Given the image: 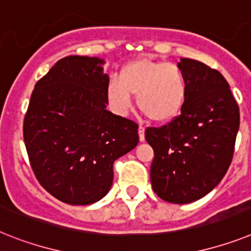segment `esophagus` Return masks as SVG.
Wrapping results in <instances>:
<instances>
[{"label": "esophagus", "instance_id": "1", "mask_svg": "<svg viewBox=\"0 0 251 251\" xmlns=\"http://www.w3.org/2000/svg\"><path fill=\"white\" fill-rule=\"evenodd\" d=\"M138 136H140V141L142 142V141H145V128L144 126H138Z\"/></svg>", "mask_w": 251, "mask_h": 251}]
</instances>
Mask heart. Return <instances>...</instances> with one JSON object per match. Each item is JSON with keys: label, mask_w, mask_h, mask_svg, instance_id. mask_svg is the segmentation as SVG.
<instances>
[{"label": "heart", "mask_w": 251, "mask_h": 251, "mask_svg": "<svg viewBox=\"0 0 251 251\" xmlns=\"http://www.w3.org/2000/svg\"><path fill=\"white\" fill-rule=\"evenodd\" d=\"M187 93V78L179 66L151 59H137L126 64L119 78H111L105 90L114 111L127 113L132 96H137L141 113L158 123L172 121L181 114Z\"/></svg>", "instance_id": "obj_1"}]
</instances>
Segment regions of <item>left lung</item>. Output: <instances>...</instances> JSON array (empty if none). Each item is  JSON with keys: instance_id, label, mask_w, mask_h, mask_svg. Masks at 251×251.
<instances>
[{"instance_id": "obj_1", "label": "left lung", "mask_w": 251, "mask_h": 251, "mask_svg": "<svg viewBox=\"0 0 251 251\" xmlns=\"http://www.w3.org/2000/svg\"><path fill=\"white\" fill-rule=\"evenodd\" d=\"M187 78L183 110L161 127H149L145 138L154 150L152 190L172 204H187L212 191L232 161L240 109L218 70L182 59Z\"/></svg>"}]
</instances>
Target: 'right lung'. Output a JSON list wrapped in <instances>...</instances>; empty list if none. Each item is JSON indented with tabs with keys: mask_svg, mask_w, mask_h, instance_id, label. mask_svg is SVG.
<instances>
[{
	"mask_svg": "<svg viewBox=\"0 0 251 251\" xmlns=\"http://www.w3.org/2000/svg\"><path fill=\"white\" fill-rule=\"evenodd\" d=\"M103 60L66 56L36 83L23 134L29 163L60 201L88 205L106 195L113 164L138 144V126L106 110Z\"/></svg>",
	"mask_w": 251,
	"mask_h": 251,
	"instance_id": "right-lung-1",
	"label": "right lung"
}]
</instances>
